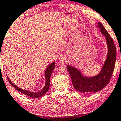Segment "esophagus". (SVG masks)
Returning <instances> with one entry per match:
<instances>
[{"mask_svg": "<svg viewBox=\"0 0 121 121\" xmlns=\"http://www.w3.org/2000/svg\"><path fill=\"white\" fill-rule=\"evenodd\" d=\"M59 62L61 63H63V64H64V63H65L66 62L65 57L64 56H60L59 58Z\"/></svg>", "mask_w": 121, "mask_h": 121, "instance_id": "obj_1", "label": "esophagus"}]
</instances>
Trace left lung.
<instances>
[{
    "label": "left lung",
    "instance_id": "obj_1",
    "mask_svg": "<svg viewBox=\"0 0 121 121\" xmlns=\"http://www.w3.org/2000/svg\"><path fill=\"white\" fill-rule=\"evenodd\" d=\"M97 27L105 37L108 49L107 57L100 72L95 76L88 77L83 75L75 67L69 65L66 66L75 89L79 92L88 94L98 92L108 84L114 72L116 62V49L112 39L100 22H98Z\"/></svg>",
    "mask_w": 121,
    "mask_h": 121
}]
</instances>
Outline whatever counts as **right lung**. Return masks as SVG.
Returning a JSON list of instances; mask_svg holds the SVG:
<instances>
[{
	"label": "right lung",
	"instance_id": "1",
	"mask_svg": "<svg viewBox=\"0 0 121 121\" xmlns=\"http://www.w3.org/2000/svg\"><path fill=\"white\" fill-rule=\"evenodd\" d=\"M55 62H53L52 63H51L50 65H49L46 68L45 73H44V76H45V86H44V88H43L41 90L39 91L36 92H33L32 91H30L24 90L22 88H20L19 87H18L14 84L12 82H11L10 78L7 77V79H9V81L10 82V84L12 85V86L13 88L16 89L18 91L20 92L21 93H23V94L27 96H29L30 97L32 98H38L40 97L41 96H43L45 95L46 92L48 91V90H49V87H50V77H51L52 72H53V70L55 69Z\"/></svg>",
	"mask_w": 121,
	"mask_h": 121
}]
</instances>
